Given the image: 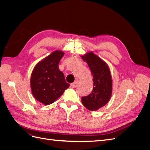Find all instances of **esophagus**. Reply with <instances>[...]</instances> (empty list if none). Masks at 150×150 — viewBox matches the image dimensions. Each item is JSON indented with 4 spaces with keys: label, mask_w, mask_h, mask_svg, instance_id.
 Returning a JSON list of instances; mask_svg holds the SVG:
<instances>
[{
    "label": "esophagus",
    "mask_w": 150,
    "mask_h": 150,
    "mask_svg": "<svg viewBox=\"0 0 150 150\" xmlns=\"http://www.w3.org/2000/svg\"><path fill=\"white\" fill-rule=\"evenodd\" d=\"M79 81L77 80V81H75V82L71 83V86H72V88H76L77 86H78L79 85Z\"/></svg>",
    "instance_id": "34e87169"
}]
</instances>
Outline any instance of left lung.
<instances>
[{
  "label": "left lung",
  "mask_w": 150,
  "mask_h": 150,
  "mask_svg": "<svg viewBox=\"0 0 150 150\" xmlns=\"http://www.w3.org/2000/svg\"><path fill=\"white\" fill-rule=\"evenodd\" d=\"M87 62L93 77V89L91 93L81 98L85 108L90 111H96L105 106L112 94V79L106 63L93 52L82 56Z\"/></svg>",
  "instance_id": "8db88e82"
}]
</instances>
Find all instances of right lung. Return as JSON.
I'll list each match as a JSON object with an SVG mask.
<instances>
[{"label": "right lung", "instance_id": "1", "mask_svg": "<svg viewBox=\"0 0 150 150\" xmlns=\"http://www.w3.org/2000/svg\"><path fill=\"white\" fill-rule=\"evenodd\" d=\"M64 52L56 51L39 62L31 74L32 93L37 100L44 105L55 102L69 87L63 72L59 69V63Z\"/></svg>", "mask_w": 150, "mask_h": 150}]
</instances>
